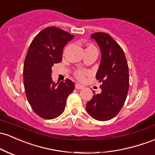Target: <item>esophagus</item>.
I'll return each instance as SVG.
<instances>
[{
    "label": "esophagus",
    "instance_id": "34e87169",
    "mask_svg": "<svg viewBox=\"0 0 155 155\" xmlns=\"http://www.w3.org/2000/svg\"><path fill=\"white\" fill-rule=\"evenodd\" d=\"M75 87H76V88L77 90H81V89H83V88H84V86L81 85V84H79V83H76Z\"/></svg>",
    "mask_w": 155,
    "mask_h": 155
}]
</instances>
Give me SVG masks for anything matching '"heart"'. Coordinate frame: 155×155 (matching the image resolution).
Segmentation results:
<instances>
[{
    "mask_svg": "<svg viewBox=\"0 0 155 155\" xmlns=\"http://www.w3.org/2000/svg\"><path fill=\"white\" fill-rule=\"evenodd\" d=\"M90 48H95L96 49V48L93 46V45H89L88 47L87 48V49H90ZM88 74L87 71L86 70H83V69H77L74 72V76L76 79H78L79 80H83L85 77V76Z\"/></svg>",
    "mask_w": 155,
    "mask_h": 155,
    "instance_id": "b5f03b06",
    "label": "heart"
}]
</instances>
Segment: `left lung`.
<instances>
[{"mask_svg":"<svg viewBox=\"0 0 155 155\" xmlns=\"http://www.w3.org/2000/svg\"><path fill=\"white\" fill-rule=\"evenodd\" d=\"M101 51V60L96 78L101 82V93L93 95L86 110L93 118L105 121L118 115L124 104L130 86L129 68L124 52L108 34L91 35Z\"/></svg>","mask_w":155,"mask_h":155,"instance_id":"1","label":"left lung"}]
</instances>
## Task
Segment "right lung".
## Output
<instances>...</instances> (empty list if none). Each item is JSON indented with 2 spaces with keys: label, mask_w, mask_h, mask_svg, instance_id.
Wrapping results in <instances>:
<instances>
[{
  "label": "right lung",
  "mask_w": 155,
  "mask_h": 155,
  "mask_svg": "<svg viewBox=\"0 0 155 155\" xmlns=\"http://www.w3.org/2000/svg\"><path fill=\"white\" fill-rule=\"evenodd\" d=\"M74 35L54 26L42 30L32 40L23 66V84L32 110L45 119L57 118L64 112L68 97L75 88L71 79L53 82L51 68L62 59L64 45Z\"/></svg>",
  "instance_id": "right-lung-1"
}]
</instances>
